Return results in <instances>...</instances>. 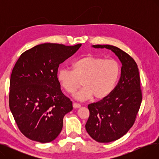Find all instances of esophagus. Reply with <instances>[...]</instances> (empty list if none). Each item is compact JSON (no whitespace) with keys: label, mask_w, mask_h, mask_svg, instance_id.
I'll return each mask as SVG.
<instances>
[{"label":"esophagus","mask_w":159,"mask_h":159,"mask_svg":"<svg viewBox=\"0 0 159 159\" xmlns=\"http://www.w3.org/2000/svg\"><path fill=\"white\" fill-rule=\"evenodd\" d=\"M73 107L75 108V109H76V108H79L81 107V105L77 103H73Z\"/></svg>","instance_id":"esophagus-1"}]
</instances>
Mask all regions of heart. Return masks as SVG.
I'll use <instances>...</instances> for the list:
<instances>
[{
	"label": "heart",
	"instance_id": "1",
	"mask_svg": "<svg viewBox=\"0 0 159 159\" xmlns=\"http://www.w3.org/2000/svg\"><path fill=\"white\" fill-rule=\"evenodd\" d=\"M71 70H58L57 80L70 94L75 92L81 82L83 88L74 95L80 101H88L93 97L96 100L107 97L113 91L120 73V65L116 61L106 60L92 55L75 61Z\"/></svg>",
	"mask_w": 159,
	"mask_h": 159
}]
</instances>
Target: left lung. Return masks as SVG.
<instances>
[{"mask_svg":"<svg viewBox=\"0 0 159 159\" xmlns=\"http://www.w3.org/2000/svg\"><path fill=\"white\" fill-rule=\"evenodd\" d=\"M91 46L110 49L122 64L120 78L111 94L88 106V133L98 143H107L121 138L135 122L143 99L139 72L133 58L119 48L107 44Z\"/></svg>","mask_w":159,"mask_h":159,"instance_id":"obj_1","label":"left lung"}]
</instances>
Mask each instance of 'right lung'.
<instances>
[{
  "mask_svg": "<svg viewBox=\"0 0 159 159\" xmlns=\"http://www.w3.org/2000/svg\"><path fill=\"white\" fill-rule=\"evenodd\" d=\"M81 46L41 44L16 61L10 79V108L19 129L30 140L47 143L61 132L64 116L73 106L61 89L58 68Z\"/></svg>",
  "mask_w": 159,
  "mask_h": 159,
  "instance_id": "obj_1",
  "label": "right lung"
}]
</instances>
